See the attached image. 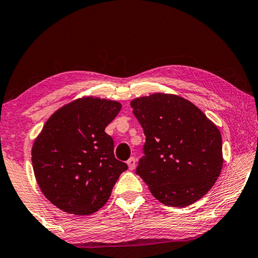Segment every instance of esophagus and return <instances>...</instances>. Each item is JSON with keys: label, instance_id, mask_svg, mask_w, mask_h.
Returning a JSON list of instances; mask_svg holds the SVG:
<instances>
[{"label": "esophagus", "instance_id": "obj_1", "mask_svg": "<svg viewBox=\"0 0 258 258\" xmlns=\"http://www.w3.org/2000/svg\"><path fill=\"white\" fill-rule=\"evenodd\" d=\"M126 163H128V167L130 170H134L135 169V165H136V158L135 157H130L128 161H126Z\"/></svg>", "mask_w": 258, "mask_h": 258}]
</instances>
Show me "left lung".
Here are the masks:
<instances>
[{
	"mask_svg": "<svg viewBox=\"0 0 258 258\" xmlns=\"http://www.w3.org/2000/svg\"><path fill=\"white\" fill-rule=\"evenodd\" d=\"M130 105L146 135L136 174L153 196L175 208L202 199L223 164L217 126L195 104L176 95L153 94Z\"/></svg>",
	"mask_w": 258,
	"mask_h": 258,
	"instance_id": "left-lung-1",
	"label": "left lung"
}]
</instances>
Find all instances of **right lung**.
Segmentation results:
<instances>
[{"label":"right lung","mask_w":258,"mask_h":258,"mask_svg":"<svg viewBox=\"0 0 258 258\" xmlns=\"http://www.w3.org/2000/svg\"><path fill=\"white\" fill-rule=\"evenodd\" d=\"M121 107L115 101L80 98L52 114L35 140V177L58 209L75 215L95 213L128 169L115 158L114 141L104 132Z\"/></svg>","instance_id":"right-lung-1"}]
</instances>
